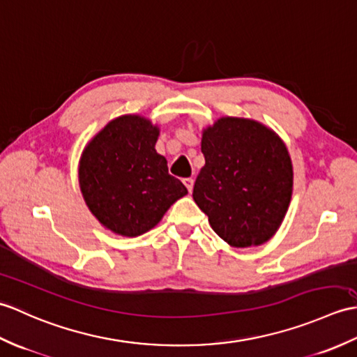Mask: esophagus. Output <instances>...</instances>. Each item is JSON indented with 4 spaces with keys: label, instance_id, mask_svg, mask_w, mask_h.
I'll list each match as a JSON object with an SVG mask.
<instances>
[{
    "label": "esophagus",
    "instance_id": "obj_1",
    "mask_svg": "<svg viewBox=\"0 0 357 357\" xmlns=\"http://www.w3.org/2000/svg\"><path fill=\"white\" fill-rule=\"evenodd\" d=\"M183 183H185V186L188 188V191L192 192V189H194V178H185Z\"/></svg>",
    "mask_w": 357,
    "mask_h": 357
}]
</instances>
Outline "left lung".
Masks as SVG:
<instances>
[{"instance_id": "left-lung-1", "label": "left lung", "mask_w": 357, "mask_h": 357, "mask_svg": "<svg viewBox=\"0 0 357 357\" xmlns=\"http://www.w3.org/2000/svg\"><path fill=\"white\" fill-rule=\"evenodd\" d=\"M204 166L194 202L232 248L268 241L286 217L293 192L289 149L272 128L253 119L225 116L202 132Z\"/></svg>"}]
</instances>
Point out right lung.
<instances>
[{"instance_id":"obj_1","label":"right lung","mask_w":357,"mask_h":357,"mask_svg":"<svg viewBox=\"0 0 357 357\" xmlns=\"http://www.w3.org/2000/svg\"><path fill=\"white\" fill-rule=\"evenodd\" d=\"M160 128L139 114L109 121L79 160V186L99 223L122 236L151 231L171 206L188 194L168 174V162L155 151Z\"/></svg>"}]
</instances>
